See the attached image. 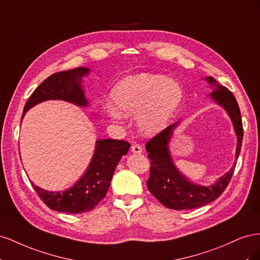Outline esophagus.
Segmentation results:
<instances>
[{"label":"esophagus","mask_w":260,"mask_h":260,"mask_svg":"<svg viewBox=\"0 0 260 260\" xmlns=\"http://www.w3.org/2000/svg\"><path fill=\"white\" fill-rule=\"evenodd\" d=\"M131 152L135 153V154H141V153H142V147H141L138 144H133L131 146Z\"/></svg>","instance_id":"esophagus-1"}]
</instances>
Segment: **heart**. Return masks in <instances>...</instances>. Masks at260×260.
<instances>
[{
	"instance_id": "b5f03b06",
	"label": "heart",
	"mask_w": 260,
	"mask_h": 260,
	"mask_svg": "<svg viewBox=\"0 0 260 260\" xmlns=\"http://www.w3.org/2000/svg\"><path fill=\"white\" fill-rule=\"evenodd\" d=\"M179 82L156 74H138L123 78L111 92L113 107L106 113L112 119L137 115V125L144 136H156L167 127L182 103Z\"/></svg>"
}]
</instances>
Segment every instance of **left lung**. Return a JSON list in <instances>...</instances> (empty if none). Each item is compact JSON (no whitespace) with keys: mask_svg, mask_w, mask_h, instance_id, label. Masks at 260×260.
Returning a JSON list of instances; mask_svg holds the SVG:
<instances>
[{"mask_svg":"<svg viewBox=\"0 0 260 260\" xmlns=\"http://www.w3.org/2000/svg\"><path fill=\"white\" fill-rule=\"evenodd\" d=\"M205 81L212 90L209 96L224 109L233 123L238 139L235 152V158L238 159L243 140V124L238 102L231 91L220 85L212 77H206ZM179 123L180 120L170 124L146 143L147 156L151 159V169L146 185L148 191L165 207L176 210L193 209L206 205L222 194L230 182L237 162H234L232 168L214 184L205 186L191 182L176 167L169 149L170 139Z\"/></svg>","mask_w":260,"mask_h":260,"instance_id":"left-lung-1","label":"left lung"}]
</instances>
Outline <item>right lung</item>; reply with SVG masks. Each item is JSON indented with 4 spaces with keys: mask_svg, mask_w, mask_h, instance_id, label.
<instances>
[{
    "mask_svg": "<svg viewBox=\"0 0 260 260\" xmlns=\"http://www.w3.org/2000/svg\"><path fill=\"white\" fill-rule=\"evenodd\" d=\"M90 69L78 67L56 73L45 79L31 94L23 107V116L37 104L49 100H61L77 106L89 105L82 86L83 77ZM131 145L123 140H98L92 159L83 176L65 191L51 192L31 182L44 204L53 210L67 214H81L92 210L106 195L118 162Z\"/></svg>",
    "mask_w": 260,
    "mask_h": 260,
    "instance_id": "1",
    "label": "right lung"
}]
</instances>
